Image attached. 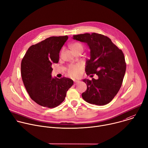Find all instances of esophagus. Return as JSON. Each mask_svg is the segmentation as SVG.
<instances>
[{"label": "esophagus", "mask_w": 148, "mask_h": 148, "mask_svg": "<svg viewBox=\"0 0 148 148\" xmlns=\"http://www.w3.org/2000/svg\"><path fill=\"white\" fill-rule=\"evenodd\" d=\"M74 84H75V85H77V84H78L79 82V81L75 80V81H74Z\"/></svg>", "instance_id": "esophagus-1"}]
</instances>
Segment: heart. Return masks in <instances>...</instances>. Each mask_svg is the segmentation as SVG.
I'll use <instances>...</instances> for the list:
<instances>
[{"label": "heart", "mask_w": 148, "mask_h": 148, "mask_svg": "<svg viewBox=\"0 0 148 148\" xmlns=\"http://www.w3.org/2000/svg\"><path fill=\"white\" fill-rule=\"evenodd\" d=\"M71 47L73 51L77 50L78 49H82V46L81 43L76 42L71 45ZM82 69V66L80 64H73L69 66L67 69V73L71 77H76L78 76L81 71Z\"/></svg>", "instance_id": "heart-1"}]
</instances>
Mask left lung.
<instances>
[{"instance_id": "left-lung-1", "label": "left lung", "mask_w": 148, "mask_h": 148, "mask_svg": "<svg viewBox=\"0 0 148 148\" xmlns=\"http://www.w3.org/2000/svg\"><path fill=\"white\" fill-rule=\"evenodd\" d=\"M73 39L87 44L90 59L86 62L88 75L98 78L84 79L86 90L82 97L89 103L99 106L110 102L120 90L126 70L124 54L108 37L96 33L73 35Z\"/></svg>"}]
</instances>
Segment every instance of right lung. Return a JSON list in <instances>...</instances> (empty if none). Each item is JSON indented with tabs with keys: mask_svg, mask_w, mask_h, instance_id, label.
<instances>
[{
	"mask_svg": "<svg viewBox=\"0 0 148 148\" xmlns=\"http://www.w3.org/2000/svg\"><path fill=\"white\" fill-rule=\"evenodd\" d=\"M68 36H51L31 46L24 56L21 73L30 97L43 107L54 108L65 99L73 85L71 79L52 77V64L58 63L59 53Z\"/></svg>",
	"mask_w": 148,
	"mask_h": 148,
	"instance_id": "add662e5",
	"label": "right lung"
}]
</instances>
